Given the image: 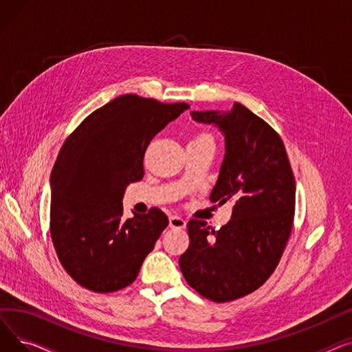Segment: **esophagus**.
Listing matches in <instances>:
<instances>
[{
    "instance_id": "obj_1",
    "label": "esophagus",
    "mask_w": 352,
    "mask_h": 352,
    "mask_svg": "<svg viewBox=\"0 0 352 352\" xmlns=\"http://www.w3.org/2000/svg\"><path fill=\"white\" fill-rule=\"evenodd\" d=\"M186 226H187V221L184 219V218H181L178 215H171L170 217V227L171 228L182 230V228H186Z\"/></svg>"
}]
</instances>
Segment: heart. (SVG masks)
I'll list each match as a JSON object with an SVG mask.
<instances>
[{"mask_svg": "<svg viewBox=\"0 0 352 352\" xmlns=\"http://www.w3.org/2000/svg\"><path fill=\"white\" fill-rule=\"evenodd\" d=\"M197 138H210V140H211V137H210V135H207V134H201V135H198Z\"/></svg>", "mask_w": 352, "mask_h": 352, "instance_id": "1", "label": "heart"}]
</instances>
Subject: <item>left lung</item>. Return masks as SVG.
<instances>
[{
    "label": "left lung",
    "mask_w": 352,
    "mask_h": 352,
    "mask_svg": "<svg viewBox=\"0 0 352 352\" xmlns=\"http://www.w3.org/2000/svg\"><path fill=\"white\" fill-rule=\"evenodd\" d=\"M191 116L226 135V160L210 201H232L234 208L218 231L206 221H188L190 247L179 268L202 297L228 302L260 288L278 265L294 226L295 179L280 134L243 104Z\"/></svg>",
    "instance_id": "1"
}]
</instances>
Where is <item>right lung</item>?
Wrapping results in <instances>:
<instances>
[{
	"label": "right lung",
	"instance_id": "1",
	"mask_svg": "<svg viewBox=\"0 0 352 352\" xmlns=\"http://www.w3.org/2000/svg\"><path fill=\"white\" fill-rule=\"evenodd\" d=\"M188 108L120 96L63 144L51 173L50 232L61 265L81 287L105 294L135 281L168 217L151 208L125 219V188L142 179L148 144Z\"/></svg>",
	"mask_w": 352,
	"mask_h": 352
}]
</instances>
